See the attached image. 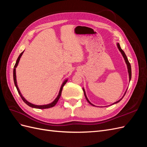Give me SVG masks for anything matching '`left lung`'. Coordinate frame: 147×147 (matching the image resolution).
Listing matches in <instances>:
<instances>
[{
	"mask_svg": "<svg viewBox=\"0 0 147 147\" xmlns=\"http://www.w3.org/2000/svg\"><path fill=\"white\" fill-rule=\"evenodd\" d=\"M117 47H118V49H119V51L121 52V53L122 54V55H123V57H124V60H125V62H126V64H127V70H128V73H129V81L131 80V64H130V63H129V61H128V59H127V56H126V55H125V53H124V52L123 51V50H122V49L121 48V47H120V45H119V44L118 43H117ZM83 92H84V96H85V97H86V99L87 100V101L89 102V103H90L91 105H93V106H95L94 105H93L92 104H91V102H90V100H88V99L87 98V96H86V92H85V91H84V89L83 88ZM126 91H127V90L126 91V92H125V93H124V96H123V97L121 99H119V100H118V101H117V102H114V103L113 104H117V103H118V102H119L120 100H121L123 98V97L124 96V95L126 94ZM112 104V105H113Z\"/></svg>",
	"mask_w": 147,
	"mask_h": 147,
	"instance_id": "obj_1",
	"label": "left lung"
}]
</instances>
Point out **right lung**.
Listing matches in <instances>:
<instances>
[{
    "label": "right lung",
    "mask_w": 147,
    "mask_h": 147,
    "mask_svg": "<svg viewBox=\"0 0 147 147\" xmlns=\"http://www.w3.org/2000/svg\"><path fill=\"white\" fill-rule=\"evenodd\" d=\"M23 53H24V51L22 52V53H21V54L20 55L19 57H18V59H17L16 62V64H15V66H14V69H13V80H14V83H15V86H16V89H17L18 92L19 94L20 95V96H21V99H23V100L25 102V103H26V104H27L28 105H29V107H33V108H35V109H48V108L53 107H54V106L57 104V101H58V100L59 99L60 97H61V95L62 90H63V86L65 85V84L67 83V80H65L63 82V84H62V86H61V88H60V91H59L58 96H57L56 99H55L54 101H53V102H51V104H47V105H34V104H32L30 103V102H29L28 100H26L24 99V97L23 96H22L21 93V92H20V90H19V88H18V87L17 82H16V67H17L18 64L20 59L22 55H23Z\"/></svg>",
    "instance_id": "1"
}]
</instances>
